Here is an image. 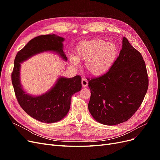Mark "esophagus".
Returning a JSON list of instances; mask_svg holds the SVG:
<instances>
[{
    "instance_id": "obj_1",
    "label": "esophagus",
    "mask_w": 160,
    "mask_h": 160,
    "mask_svg": "<svg viewBox=\"0 0 160 160\" xmlns=\"http://www.w3.org/2000/svg\"><path fill=\"white\" fill-rule=\"evenodd\" d=\"M81 83H82V86H83V88H86V87L88 85V80H87L86 79L82 78Z\"/></svg>"
}]
</instances>
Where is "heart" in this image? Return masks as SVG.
I'll list each match as a JSON object with an SVG mask.
<instances>
[{"label": "heart", "mask_w": 160, "mask_h": 160, "mask_svg": "<svg viewBox=\"0 0 160 160\" xmlns=\"http://www.w3.org/2000/svg\"><path fill=\"white\" fill-rule=\"evenodd\" d=\"M119 53L118 46L113 42L93 38L80 42L76 47L78 60L85 61V69L92 75L99 76L107 72L113 66ZM72 66L78 65V60L70 58Z\"/></svg>", "instance_id": "1"}]
</instances>
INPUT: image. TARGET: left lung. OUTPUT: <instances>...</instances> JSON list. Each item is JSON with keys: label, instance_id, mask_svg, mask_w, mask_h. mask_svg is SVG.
Wrapping results in <instances>:
<instances>
[{"label": "left lung", "instance_id": "1", "mask_svg": "<svg viewBox=\"0 0 160 160\" xmlns=\"http://www.w3.org/2000/svg\"><path fill=\"white\" fill-rule=\"evenodd\" d=\"M88 80L89 112L97 122L108 125L122 123L132 118L142 103L149 84L143 57L125 37L109 71Z\"/></svg>", "mask_w": 160, "mask_h": 160}]
</instances>
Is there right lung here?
<instances>
[{
  "instance_id": "obj_1",
  "label": "right lung",
  "mask_w": 160,
  "mask_h": 160,
  "mask_svg": "<svg viewBox=\"0 0 160 160\" xmlns=\"http://www.w3.org/2000/svg\"><path fill=\"white\" fill-rule=\"evenodd\" d=\"M63 41L64 38L55 35L36 37L17 52L14 59L11 79L18 103L28 115L43 123L57 122L65 117L70 109L72 95L81 89V77L79 75L72 78L61 77L46 93L32 96L21 87L20 63L45 51L55 52L66 61L67 58L63 51Z\"/></svg>"
}]
</instances>
